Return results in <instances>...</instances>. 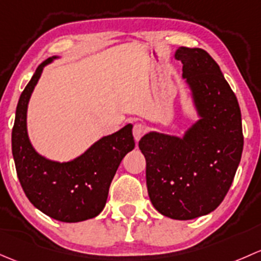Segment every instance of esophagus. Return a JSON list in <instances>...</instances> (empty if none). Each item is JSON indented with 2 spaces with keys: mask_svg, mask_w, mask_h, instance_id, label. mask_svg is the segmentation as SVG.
<instances>
[{
  "mask_svg": "<svg viewBox=\"0 0 261 261\" xmlns=\"http://www.w3.org/2000/svg\"><path fill=\"white\" fill-rule=\"evenodd\" d=\"M146 125L143 124V123H136L133 127V136H134V139H136L137 142L139 141V139L142 138V137L144 136V133H146Z\"/></svg>",
  "mask_w": 261,
  "mask_h": 261,
  "instance_id": "esophagus-1",
  "label": "esophagus"
}]
</instances>
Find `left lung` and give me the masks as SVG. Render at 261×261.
Returning <instances> with one entry per match:
<instances>
[{
    "instance_id": "obj_1",
    "label": "left lung",
    "mask_w": 261,
    "mask_h": 261,
    "mask_svg": "<svg viewBox=\"0 0 261 261\" xmlns=\"http://www.w3.org/2000/svg\"><path fill=\"white\" fill-rule=\"evenodd\" d=\"M182 76L192 90L201 119L184 138L150 132L139 141L155 210L174 220L214 211L226 196L243 153L238 99L207 51L179 47Z\"/></svg>"
}]
</instances>
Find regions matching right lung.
Returning a JSON list of instances; mask_svg holds the SVG:
<instances>
[{"mask_svg":"<svg viewBox=\"0 0 261 261\" xmlns=\"http://www.w3.org/2000/svg\"><path fill=\"white\" fill-rule=\"evenodd\" d=\"M53 59L37 66L21 94L12 128V154L18 181L32 205L59 221L79 222L98 216L106 206L113 177L136 144L133 127L127 124L103 137L70 162H53L37 154L28 136L26 113L42 69Z\"/></svg>","mask_w":261,"mask_h":261,"instance_id":"obj_1","label":"right lung"}]
</instances>
